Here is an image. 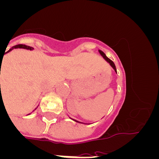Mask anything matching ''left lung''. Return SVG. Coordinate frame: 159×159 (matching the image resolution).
Masks as SVG:
<instances>
[{"label": "left lung", "instance_id": "8db88e82", "mask_svg": "<svg viewBox=\"0 0 159 159\" xmlns=\"http://www.w3.org/2000/svg\"><path fill=\"white\" fill-rule=\"evenodd\" d=\"M99 52L100 53V55H101V56H102V58L104 59V60H106L107 62V63H109V64H110V65L111 66V67H112V68H113V69L115 70V71H116V74H117V70H116V65H115V64H114V62H113V61H112V60H111L110 59L108 58V57H107V56H106V54H105V53L103 52H102V51H101V50H99ZM69 118H70V117H69ZM70 119H72V120H74V121L77 122V123H81V122H79V121H77V120H75V119H71V118H70ZM84 124H86V123H84Z\"/></svg>", "mask_w": 159, "mask_h": 159}]
</instances>
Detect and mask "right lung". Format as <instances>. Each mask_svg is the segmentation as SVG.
<instances>
[{
  "mask_svg": "<svg viewBox=\"0 0 159 159\" xmlns=\"http://www.w3.org/2000/svg\"><path fill=\"white\" fill-rule=\"evenodd\" d=\"M14 48H24V49H27V50H31V51L34 49L32 47L25 45V44H17V45H15V46H13L12 48H11L9 49L8 51L5 52V54H6V53H8V52H11L12 49H14ZM5 50H6V49H5ZM4 55H5V53H4ZM3 57H4V56H3ZM1 63H2V61H1ZM0 86H1V85H0ZM36 109H35V110H36ZM30 114L31 113H29V115H30ZM29 115H28V116H29Z\"/></svg>",
  "mask_w": 159,
  "mask_h": 159,
  "instance_id": "add662e5",
  "label": "right lung"
}]
</instances>
